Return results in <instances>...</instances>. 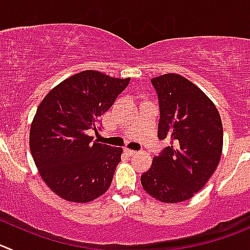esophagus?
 <instances>
[{"mask_svg":"<svg viewBox=\"0 0 250 250\" xmlns=\"http://www.w3.org/2000/svg\"><path fill=\"white\" fill-rule=\"evenodd\" d=\"M125 154H127V155H134V154L137 153L136 150H132V149H125Z\"/></svg>","mask_w":250,"mask_h":250,"instance_id":"34e87169","label":"esophagus"}]
</instances>
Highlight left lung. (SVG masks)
I'll use <instances>...</instances> for the list:
<instances>
[{
  "label": "left lung",
  "instance_id": "8db88e82",
  "mask_svg": "<svg viewBox=\"0 0 250 250\" xmlns=\"http://www.w3.org/2000/svg\"><path fill=\"white\" fill-rule=\"evenodd\" d=\"M150 81L159 100L158 137L170 138L171 146L154 157L141 183L154 199L183 202L199 192L218 167L222 121L213 102L184 76L165 74Z\"/></svg>",
  "mask_w": 250,
  "mask_h": 250
}]
</instances>
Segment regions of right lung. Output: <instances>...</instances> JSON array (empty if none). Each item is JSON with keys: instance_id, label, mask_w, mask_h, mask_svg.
Instances as JSON below:
<instances>
[{"instance_id": "add662e5", "label": "right lung", "mask_w": 250, "mask_h": 250, "mask_svg": "<svg viewBox=\"0 0 250 250\" xmlns=\"http://www.w3.org/2000/svg\"><path fill=\"white\" fill-rule=\"evenodd\" d=\"M85 70L55 86L30 125L29 146L42 179L70 202H90L111 186L122 148L92 142L101 116L129 83Z\"/></svg>"}]
</instances>
